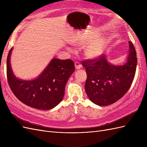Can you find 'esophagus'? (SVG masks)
Wrapping results in <instances>:
<instances>
[{
	"instance_id": "obj_1",
	"label": "esophagus",
	"mask_w": 147,
	"mask_h": 147,
	"mask_svg": "<svg viewBox=\"0 0 147 147\" xmlns=\"http://www.w3.org/2000/svg\"><path fill=\"white\" fill-rule=\"evenodd\" d=\"M75 69H80L82 67V65L80 64L78 62H75Z\"/></svg>"
}]
</instances>
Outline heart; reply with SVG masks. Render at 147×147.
<instances>
[{"instance_id": "obj_1", "label": "heart", "mask_w": 147, "mask_h": 147, "mask_svg": "<svg viewBox=\"0 0 147 147\" xmlns=\"http://www.w3.org/2000/svg\"><path fill=\"white\" fill-rule=\"evenodd\" d=\"M88 38L79 40L73 43V45L76 47H82L86 44ZM107 45V41L104 36H98L90 40L83 50L84 56L88 59H94L99 57L103 52Z\"/></svg>"}]
</instances>
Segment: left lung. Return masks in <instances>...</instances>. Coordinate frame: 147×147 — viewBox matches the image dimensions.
I'll return each mask as SVG.
<instances>
[{"instance_id": "8db88e82", "label": "left lung", "mask_w": 147, "mask_h": 147, "mask_svg": "<svg viewBox=\"0 0 147 147\" xmlns=\"http://www.w3.org/2000/svg\"><path fill=\"white\" fill-rule=\"evenodd\" d=\"M129 53L123 65H114L105 55L84 61L87 79L84 85L88 98L100 106L112 104L126 94L134 80L137 55L134 45L129 42Z\"/></svg>"}]
</instances>
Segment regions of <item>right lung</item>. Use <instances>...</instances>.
<instances>
[{
  "label": "right lung",
  "mask_w": 147,
  "mask_h": 147,
  "mask_svg": "<svg viewBox=\"0 0 147 147\" xmlns=\"http://www.w3.org/2000/svg\"><path fill=\"white\" fill-rule=\"evenodd\" d=\"M11 48L7 56V75L9 86L13 94L23 104L31 107L50 110L63 100L65 86L75 70L71 59L53 58L38 76L25 80L17 78L11 67Z\"/></svg>",
  "instance_id": "right-lung-1"
}]
</instances>
